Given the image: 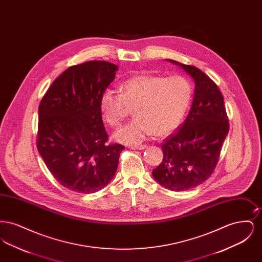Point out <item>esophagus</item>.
Here are the masks:
<instances>
[{"mask_svg": "<svg viewBox=\"0 0 262 262\" xmlns=\"http://www.w3.org/2000/svg\"><path fill=\"white\" fill-rule=\"evenodd\" d=\"M129 148L134 150H143L146 148V145H130Z\"/></svg>", "mask_w": 262, "mask_h": 262, "instance_id": "esophagus-1", "label": "esophagus"}]
</instances>
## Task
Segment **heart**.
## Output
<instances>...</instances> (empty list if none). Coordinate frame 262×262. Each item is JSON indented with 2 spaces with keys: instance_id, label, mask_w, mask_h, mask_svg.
I'll return each mask as SVG.
<instances>
[{
  "instance_id": "1",
  "label": "heart",
  "mask_w": 262,
  "mask_h": 262,
  "mask_svg": "<svg viewBox=\"0 0 262 262\" xmlns=\"http://www.w3.org/2000/svg\"><path fill=\"white\" fill-rule=\"evenodd\" d=\"M120 91L106 90L100 108L105 121L114 127L134 110L136 118L114 135L125 144H137L152 134H171L184 120L193 95L190 81L182 75H136L124 81Z\"/></svg>"
}]
</instances>
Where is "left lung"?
Returning <instances> with one entry per match:
<instances>
[{"mask_svg":"<svg viewBox=\"0 0 262 262\" xmlns=\"http://www.w3.org/2000/svg\"><path fill=\"white\" fill-rule=\"evenodd\" d=\"M167 61L187 72L195 88L186 121L161 143L162 162L152 176L163 187L182 191L200 186L211 176L229 133V121L223 95L208 75L196 67Z\"/></svg>","mask_w":262,"mask_h":262,"instance_id":"obj_1","label":"left lung"}]
</instances>
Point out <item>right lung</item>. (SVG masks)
<instances>
[{
	"label": "right lung",
	"mask_w": 262,
	"mask_h": 262,
	"mask_svg": "<svg viewBox=\"0 0 262 262\" xmlns=\"http://www.w3.org/2000/svg\"><path fill=\"white\" fill-rule=\"evenodd\" d=\"M118 66L89 61L72 66L52 83L38 109L37 149L62 187L93 193L106 187L125 147L108 144L100 98Z\"/></svg>",
	"instance_id": "obj_1"
}]
</instances>
